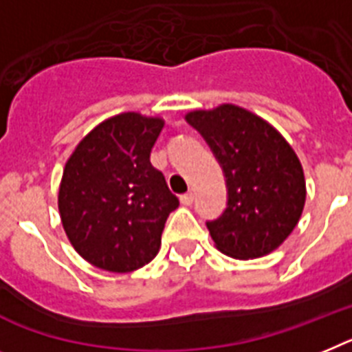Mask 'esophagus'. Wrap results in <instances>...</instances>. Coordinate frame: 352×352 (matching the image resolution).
<instances>
[{
    "mask_svg": "<svg viewBox=\"0 0 352 352\" xmlns=\"http://www.w3.org/2000/svg\"><path fill=\"white\" fill-rule=\"evenodd\" d=\"M195 200V195L191 193V191H188V193L181 195V202L184 204V206H190V204H193Z\"/></svg>",
    "mask_w": 352,
    "mask_h": 352,
    "instance_id": "obj_1",
    "label": "esophagus"
}]
</instances>
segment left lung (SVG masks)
I'll return each mask as SVG.
<instances>
[{"instance_id": "1", "label": "left lung", "mask_w": 352, "mask_h": 352, "mask_svg": "<svg viewBox=\"0 0 352 352\" xmlns=\"http://www.w3.org/2000/svg\"><path fill=\"white\" fill-rule=\"evenodd\" d=\"M188 123L202 134L226 177L227 204L208 220L212 241L227 256L261 258L297 226L306 200L299 159L279 132L236 105L195 111Z\"/></svg>"}]
</instances>
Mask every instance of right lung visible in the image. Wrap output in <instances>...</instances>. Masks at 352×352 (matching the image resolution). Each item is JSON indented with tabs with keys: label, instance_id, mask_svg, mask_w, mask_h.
<instances>
[{
	"label": "right lung",
	"instance_id": "1",
	"mask_svg": "<svg viewBox=\"0 0 352 352\" xmlns=\"http://www.w3.org/2000/svg\"><path fill=\"white\" fill-rule=\"evenodd\" d=\"M162 120L118 114L85 135L66 162L58 211L67 238L85 261L132 272L155 258L168 214L179 199L150 153Z\"/></svg>",
	"mask_w": 352,
	"mask_h": 352
}]
</instances>
